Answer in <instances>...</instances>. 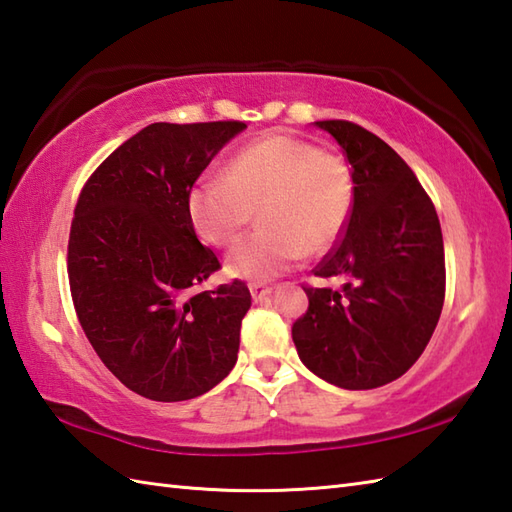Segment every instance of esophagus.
I'll use <instances>...</instances> for the list:
<instances>
[{
	"instance_id": "esophagus-1",
	"label": "esophagus",
	"mask_w": 512,
	"mask_h": 512,
	"mask_svg": "<svg viewBox=\"0 0 512 512\" xmlns=\"http://www.w3.org/2000/svg\"><path fill=\"white\" fill-rule=\"evenodd\" d=\"M248 288H250V295H253L255 301H264L270 295V292H273V288L262 284V281H253V284H250Z\"/></svg>"
}]
</instances>
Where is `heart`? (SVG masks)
Masks as SVG:
<instances>
[{
	"instance_id": "b5f03b06",
	"label": "heart",
	"mask_w": 512,
	"mask_h": 512,
	"mask_svg": "<svg viewBox=\"0 0 512 512\" xmlns=\"http://www.w3.org/2000/svg\"><path fill=\"white\" fill-rule=\"evenodd\" d=\"M354 178L345 158L290 134H268L228 162L224 180L189 195L195 231L217 248H231L255 222L262 228L226 259L233 277L270 279L303 255H325L350 224Z\"/></svg>"
}]
</instances>
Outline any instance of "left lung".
<instances>
[{
	"instance_id": "8db88e82",
	"label": "left lung",
	"mask_w": 512,
	"mask_h": 512,
	"mask_svg": "<svg viewBox=\"0 0 512 512\" xmlns=\"http://www.w3.org/2000/svg\"><path fill=\"white\" fill-rule=\"evenodd\" d=\"M352 167L350 224L306 286L292 341L310 372L343 389H374L418 361L436 330L447 270L440 220L416 173L385 140L350 121H317Z\"/></svg>"
}]
</instances>
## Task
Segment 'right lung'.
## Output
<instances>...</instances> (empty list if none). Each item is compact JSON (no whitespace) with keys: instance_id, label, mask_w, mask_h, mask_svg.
<instances>
[{"instance_id":"obj_1","label":"right lung","mask_w":512,"mask_h":512,"mask_svg":"<svg viewBox=\"0 0 512 512\" xmlns=\"http://www.w3.org/2000/svg\"><path fill=\"white\" fill-rule=\"evenodd\" d=\"M242 121L154 123L112 151L76 202L68 279L105 367L158 402L202 396L237 361L250 308L242 279L202 288L220 259L200 244L189 195Z\"/></svg>"}]
</instances>
